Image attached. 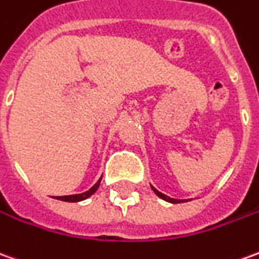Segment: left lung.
Here are the masks:
<instances>
[{"instance_id":"8db88e82","label":"left lung","mask_w":259,"mask_h":259,"mask_svg":"<svg viewBox=\"0 0 259 259\" xmlns=\"http://www.w3.org/2000/svg\"><path fill=\"white\" fill-rule=\"evenodd\" d=\"M153 188V186H151ZM153 191L155 192V195L157 196H160L161 199H164V200H167V202H169V203H181V202H186V200H180V199H172V198H169V196H167V195H164V193H161L158 192L155 188H153Z\"/></svg>"}]
</instances>
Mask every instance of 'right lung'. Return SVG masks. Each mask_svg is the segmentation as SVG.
Wrapping results in <instances>:
<instances>
[{
  "instance_id": "obj_1",
  "label": "right lung",
  "mask_w": 259,
  "mask_h": 259,
  "mask_svg": "<svg viewBox=\"0 0 259 259\" xmlns=\"http://www.w3.org/2000/svg\"><path fill=\"white\" fill-rule=\"evenodd\" d=\"M99 184H101V180H99L95 185L92 186L91 189H88L87 192L78 193V195H68V196H57L56 199H59V200H64V202H79V200H84V199L90 198L92 193L97 192Z\"/></svg>"
}]
</instances>
